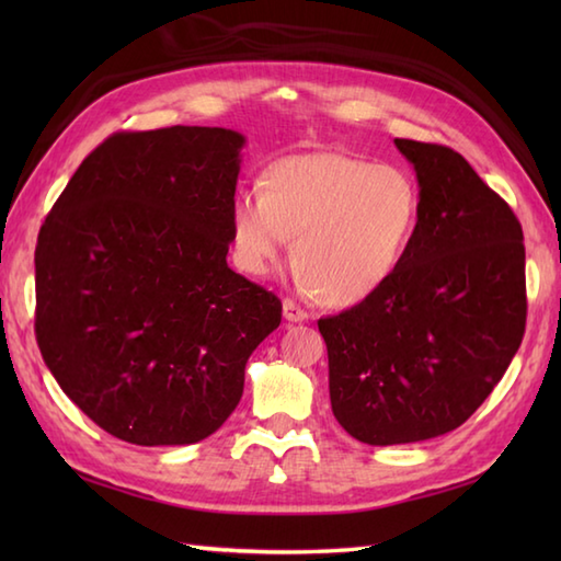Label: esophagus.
<instances>
[{
    "label": "esophagus",
    "mask_w": 561,
    "mask_h": 561,
    "mask_svg": "<svg viewBox=\"0 0 561 561\" xmlns=\"http://www.w3.org/2000/svg\"><path fill=\"white\" fill-rule=\"evenodd\" d=\"M282 311H284V318H287L289 323H304V320L308 318V313L304 311V308L296 306L291 299H284Z\"/></svg>",
    "instance_id": "esophagus-1"
}]
</instances>
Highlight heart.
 <instances>
[{"mask_svg": "<svg viewBox=\"0 0 561 561\" xmlns=\"http://www.w3.org/2000/svg\"><path fill=\"white\" fill-rule=\"evenodd\" d=\"M420 224V190L408 171L335 151L270 163L260 190L231 202L233 257L270 277L294 238V279L332 306H356L386 287Z\"/></svg>", "mask_w": 561, "mask_h": 561, "instance_id": "obj_1", "label": "heart"}]
</instances>
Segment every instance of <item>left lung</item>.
<instances>
[{
  "label": "left lung",
  "mask_w": 561,
  "mask_h": 561,
  "mask_svg": "<svg viewBox=\"0 0 561 561\" xmlns=\"http://www.w3.org/2000/svg\"><path fill=\"white\" fill-rule=\"evenodd\" d=\"M414 165L420 224L371 299L318 320L344 432L398 446L458 428L502 380L526 330L523 229L458 151L396 139Z\"/></svg>",
  "instance_id": "obj_1"
}]
</instances>
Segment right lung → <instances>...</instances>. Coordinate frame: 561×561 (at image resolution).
<instances>
[{"label": "right lung", "instance_id": "obj_1", "mask_svg": "<svg viewBox=\"0 0 561 561\" xmlns=\"http://www.w3.org/2000/svg\"><path fill=\"white\" fill-rule=\"evenodd\" d=\"M245 137L117 133L81 161L35 245V337L77 408L137 446H187L229 420L245 364L282 323L226 255Z\"/></svg>", "mask_w": 561, "mask_h": 561}]
</instances>
